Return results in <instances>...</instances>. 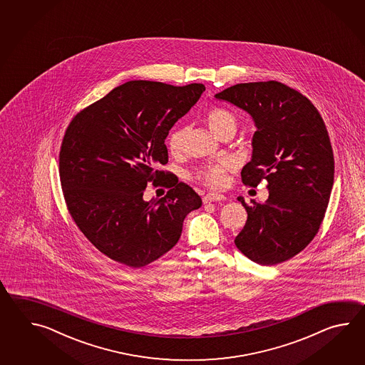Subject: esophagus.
Returning <instances> with one entry per match:
<instances>
[{
	"label": "esophagus",
	"instance_id": "1",
	"mask_svg": "<svg viewBox=\"0 0 365 365\" xmlns=\"http://www.w3.org/2000/svg\"><path fill=\"white\" fill-rule=\"evenodd\" d=\"M225 197L223 194L219 193H207L203 195V203L207 202L225 201Z\"/></svg>",
	"mask_w": 365,
	"mask_h": 365
}]
</instances>
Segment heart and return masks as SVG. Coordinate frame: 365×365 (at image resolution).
Returning <instances> with one entry per match:
<instances>
[{"label": "heart", "mask_w": 365, "mask_h": 365, "mask_svg": "<svg viewBox=\"0 0 365 365\" xmlns=\"http://www.w3.org/2000/svg\"><path fill=\"white\" fill-rule=\"evenodd\" d=\"M206 123L210 129L217 134V137H222L228 133L236 132L237 129V118L231 110L214 107L209 109L206 113ZM186 128L185 126H176L167 138V148L172 155H180L185 148ZM230 163L222 160L217 163H210L202 165L198 168L194 178L209 186H220L225 182V172L228 171Z\"/></svg>", "instance_id": "heart-1"}]
</instances>
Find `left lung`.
Instances as JSON below:
<instances>
[{"label": "left lung", "instance_id": "left-lung-1", "mask_svg": "<svg viewBox=\"0 0 365 365\" xmlns=\"http://www.w3.org/2000/svg\"><path fill=\"white\" fill-rule=\"evenodd\" d=\"M247 110L256 123L252 160L241 181H267L264 203L237 200L248 219L235 245L256 264L270 266L295 257L317 235L334 182L329 133L303 93L277 81L231 86L215 95Z\"/></svg>", "mask_w": 365, "mask_h": 365}]
</instances>
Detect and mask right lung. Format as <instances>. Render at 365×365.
I'll return each mask as SVG.
<instances>
[{
    "mask_svg": "<svg viewBox=\"0 0 365 365\" xmlns=\"http://www.w3.org/2000/svg\"><path fill=\"white\" fill-rule=\"evenodd\" d=\"M205 91L202 83L130 81L78 112L62 138L58 172L70 217L95 248L140 269L176 245L193 187L168 172L165 138ZM148 182L170 190L143 201Z\"/></svg>",
    "mask_w": 365,
    "mask_h": 365,
    "instance_id": "1",
    "label": "right lung"
}]
</instances>
